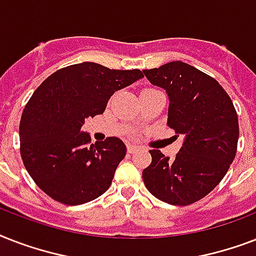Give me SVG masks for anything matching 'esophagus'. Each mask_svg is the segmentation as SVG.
Segmentation results:
<instances>
[{
    "mask_svg": "<svg viewBox=\"0 0 256 256\" xmlns=\"http://www.w3.org/2000/svg\"><path fill=\"white\" fill-rule=\"evenodd\" d=\"M140 152V146H134V144H128V152H130V154H134V152Z\"/></svg>",
    "mask_w": 256,
    "mask_h": 256,
    "instance_id": "esophagus-1",
    "label": "esophagus"
}]
</instances>
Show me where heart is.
<instances>
[{"label": "heart", "mask_w": 256, "mask_h": 256, "mask_svg": "<svg viewBox=\"0 0 256 256\" xmlns=\"http://www.w3.org/2000/svg\"><path fill=\"white\" fill-rule=\"evenodd\" d=\"M146 90H150V88H146Z\"/></svg>", "instance_id": "heart-1"}]
</instances>
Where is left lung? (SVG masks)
Returning a JSON list of instances; mask_svg holds the SVG:
<instances>
[{
  "label": "left lung",
  "mask_w": 256,
  "mask_h": 256,
  "mask_svg": "<svg viewBox=\"0 0 256 256\" xmlns=\"http://www.w3.org/2000/svg\"><path fill=\"white\" fill-rule=\"evenodd\" d=\"M144 74L150 84L166 90L168 124L183 136L174 160L150 150L152 164L142 172L144 186L160 200L187 206L214 190L232 164L238 116L218 81L188 64L172 61Z\"/></svg>",
  "instance_id": "obj_1"
}]
</instances>
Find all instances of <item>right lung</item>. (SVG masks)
Here are the masks:
<instances>
[{
  "label": "right lung",
  "mask_w": 256,
  "mask_h": 256,
  "mask_svg": "<svg viewBox=\"0 0 256 256\" xmlns=\"http://www.w3.org/2000/svg\"><path fill=\"white\" fill-rule=\"evenodd\" d=\"M144 78L134 70H112L82 62L48 77L26 104L20 124L26 170L50 198L77 206L108 190L126 146L108 136L90 144L86 118L102 114L110 96Z\"/></svg>",
  "instance_id": "1"
}]
</instances>
